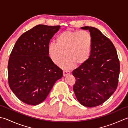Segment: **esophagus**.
I'll return each mask as SVG.
<instances>
[{"mask_svg":"<svg viewBox=\"0 0 128 128\" xmlns=\"http://www.w3.org/2000/svg\"><path fill=\"white\" fill-rule=\"evenodd\" d=\"M63 74H64V76H67V74H70V73H71V72L68 71V70H64V72H63Z\"/></svg>","mask_w":128,"mask_h":128,"instance_id":"34e87169","label":"esophagus"}]
</instances>
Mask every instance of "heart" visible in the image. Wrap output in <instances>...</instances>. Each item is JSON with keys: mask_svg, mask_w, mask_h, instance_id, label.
Here are the masks:
<instances>
[{"mask_svg": "<svg viewBox=\"0 0 128 128\" xmlns=\"http://www.w3.org/2000/svg\"><path fill=\"white\" fill-rule=\"evenodd\" d=\"M56 42L49 44L50 56L54 64H60L66 55L67 59L61 66L67 70L74 64L80 66L88 60L92 51L93 38L87 31L66 30L57 36Z\"/></svg>", "mask_w": 128, "mask_h": 128, "instance_id": "b5f03b06", "label": "heart"}]
</instances>
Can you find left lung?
I'll list each match as a JSON object with an SVG mask.
<instances>
[{
    "instance_id": "8db88e82",
    "label": "left lung",
    "mask_w": 128,
    "mask_h": 128,
    "mask_svg": "<svg viewBox=\"0 0 128 128\" xmlns=\"http://www.w3.org/2000/svg\"><path fill=\"white\" fill-rule=\"evenodd\" d=\"M93 38L90 56L84 64L74 70L76 78L73 90L78 101L94 107L108 100L118 87L120 62L115 46L97 28L83 26Z\"/></svg>"
}]
</instances>
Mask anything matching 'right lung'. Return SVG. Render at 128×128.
<instances>
[{"label":"right lung","instance_id":"add662e5","mask_svg":"<svg viewBox=\"0 0 128 128\" xmlns=\"http://www.w3.org/2000/svg\"><path fill=\"white\" fill-rule=\"evenodd\" d=\"M60 28V25H36L22 34L12 50L8 65V83L22 102L34 106L42 103L63 76L49 57L48 49Z\"/></svg>","mask_w":128,"mask_h":128}]
</instances>
